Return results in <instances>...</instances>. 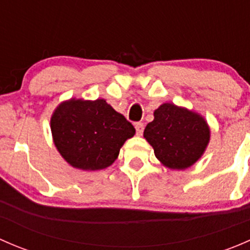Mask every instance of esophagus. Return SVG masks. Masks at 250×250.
<instances>
[{"mask_svg":"<svg viewBox=\"0 0 250 250\" xmlns=\"http://www.w3.org/2000/svg\"><path fill=\"white\" fill-rule=\"evenodd\" d=\"M134 125H135V130H137V134L138 135L143 134V132H144V125H143V123L137 122Z\"/></svg>","mask_w":250,"mask_h":250,"instance_id":"34e87169","label":"esophagus"}]
</instances>
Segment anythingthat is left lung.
Instances as JSON below:
<instances>
[{
    "mask_svg": "<svg viewBox=\"0 0 250 250\" xmlns=\"http://www.w3.org/2000/svg\"><path fill=\"white\" fill-rule=\"evenodd\" d=\"M153 116L144 138L153 147L156 157L172 169L191 167L209 143L210 132L204 118L169 103L161 105Z\"/></svg>",
    "mask_w": 250,
    "mask_h": 250,
    "instance_id": "left-lung-1",
    "label": "left lung"
}]
</instances>
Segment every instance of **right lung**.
I'll return each instance as SVG.
<instances>
[{
	"label": "right lung",
	"instance_id": "right-lung-1",
	"mask_svg": "<svg viewBox=\"0 0 250 250\" xmlns=\"http://www.w3.org/2000/svg\"><path fill=\"white\" fill-rule=\"evenodd\" d=\"M50 129L60 155L83 170L109 167L125 141L135 134L132 123L104 99L62 103L53 113Z\"/></svg>",
	"mask_w": 250,
	"mask_h": 250
}]
</instances>
